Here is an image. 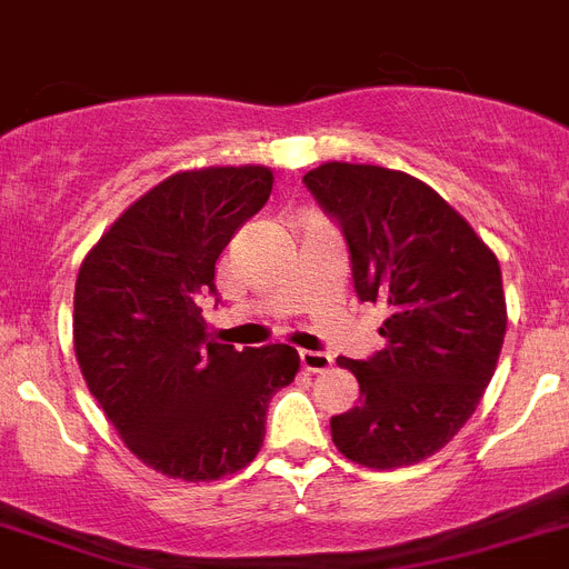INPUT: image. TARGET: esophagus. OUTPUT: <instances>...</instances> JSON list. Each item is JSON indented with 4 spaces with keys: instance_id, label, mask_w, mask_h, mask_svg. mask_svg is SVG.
I'll list each match as a JSON object with an SVG mask.
<instances>
[{
    "instance_id": "34e87169",
    "label": "esophagus",
    "mask_w": 569,
    "mask_h": 569,
    "mask_svg": "<svg viewBox=\"0 0 569 569\" xmlns=\"http://www.w3.org/2000/svg\"><path fill=\"white\" fill-rule=\"evenodd\" d=\"M300 365H303V370H309V373H323V370H329V365H332V356L315 350H300Z\"/></svg>"
}]
</instances>
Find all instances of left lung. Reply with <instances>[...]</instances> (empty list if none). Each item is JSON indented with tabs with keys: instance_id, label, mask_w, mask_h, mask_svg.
Here are the masks:
<instances>
[{
	"instance_id": "obj_1",
	"label": "left lung",
	"mask_w": 569,
	"mask_h": 569,
	"mask_svg": "<svg viewBox=\"0 0 569 569\" xmlns=\"http://www.w3.org/2000/svg\"><path fill=\"white\" fill-rule=\"evenodd\" d=\"M350 248L358 300L388 309L385 350L338 358L358 405L332 417V442L367 469L437 455L483 399L506 336L500 262L433 188L402 170L327 161L303 176Z\"/></svg>"
}]
</instances>
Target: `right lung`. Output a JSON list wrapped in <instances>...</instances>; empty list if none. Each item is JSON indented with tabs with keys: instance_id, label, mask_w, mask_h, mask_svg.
<instances>
[{
	"instance_id": "add662e5",
	"label": "right lung",
	"mask_w": 569,
	"mask_h": 569,
	"mask_svg": "<svg viewBox=\"0 0 569 569\" xmlns=\"http://www.w3.org/2000/svg\"><path fill=\"white\" fill-rule=\"evenodd\" d=\"M269 167L167 176L114 219L74 283V352L89 393L150 469L219 480L246 469L266 437L271 396L300 367L289 343L208 338L222 248L269 202Z\"/></svg>"
}]
</instances>
